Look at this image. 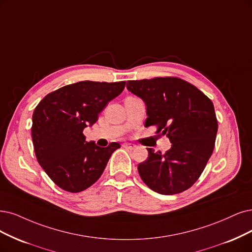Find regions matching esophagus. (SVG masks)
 <instances>
[{
  "label": "esophagus",
  "instance_id": "esophagus-1",
  "mask_svg": "<svg viewBox=\"0 0 252 252\" xmlns=\"http://www.w3.org/2000/svg\"><path fill=\"white\" fill-rule=\"evenodd\" d=\"M123 146L126 147V148H127V150H134V148L136 147V145L133 144V143H124Z\"/></svg>",
  "mask_w": 252,
  "mask_h": 252
}]
</instances>
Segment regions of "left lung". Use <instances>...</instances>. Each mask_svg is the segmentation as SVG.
Instances as JSON below:
<instances>
[{
  "instance_id": "1",
  "label": "left lung",
  "mask_w": 252,
  "mask_h": 252,
  "mask_svg": "<svg viewBox=\"0 0 252 252\" xmlns=\"http://www.w3.org/2000/svg\"><path fill=\"white\" fill-rule=\"evenodd\" d=\"M126 88L146 106L145 126H157L171 144L166 153L147 148L138 165L142 181L157 193L178 194L198 180L212 156L218 124L212 100L179 78L127 81Z\"/></svg>"
}]
</instances>
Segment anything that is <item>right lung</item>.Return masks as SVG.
Returning <instances> with one entry per match:
<instances>
[{"mask_svg":"<svg viewBox=\"0 0 252 252\" xmlns=\"http://www.w3.org/2000/svg\"><path fill=\"white\" fill-rule=\"evenodd\" d=\"M125 86L126 81H82L49 93L35 108L32 140L37 161L61 189L77 193L89 188L120 147L117 142L107 147L86 142L83 131L96 123Z\"/></svg>","mask_w":252,"mask_h":252,"instance_id":"1","label":"right lung"}]
</instances>
